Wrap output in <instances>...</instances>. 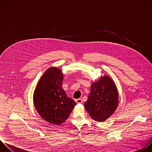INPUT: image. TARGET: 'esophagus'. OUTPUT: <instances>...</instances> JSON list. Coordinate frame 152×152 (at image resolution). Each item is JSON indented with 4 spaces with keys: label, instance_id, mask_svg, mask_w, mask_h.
Instances as JSON below:
<instances>
[{
    "label": "esophagus",
    "instance_id": "1",
    "mask_svg": "<svg viewBox=\"0 0 152 152\" xmlns=\"http://www.w3.org/2000/svg\"><path fill=\"white\" fill-rule=\"evenodd\" d=\"M76 102L77 103H82V100L81 99H76Z\"/></svg>",
    "mask_w": 152,
    "mask_h": 152
}]
</instances>
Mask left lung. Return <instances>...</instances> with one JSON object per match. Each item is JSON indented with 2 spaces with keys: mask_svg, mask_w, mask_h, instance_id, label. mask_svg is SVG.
<instances>
[{
  "mask_svg": "<svg viewBox=\"0 0 152 152\" xmlns=\"http://www.w3.org/2000/svg\"><path fill=\"white\" fill-rule=\"evenodd\" d=\"M118 104L116 86L109 76L105 75L91 85L90 93L84 106L93 120L102 122L111 116Z\"/></svg>",
  "mask_w": 152,
  "mask_h": 152,
  "instance_id": "obj_1",
  "label": "left lung"
}]
</instances>
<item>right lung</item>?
<instances>
[{
	"instance_id": "add662e5",
	"label": "right lung",
	"mask_w": 152,
	"mask_h": 152,
	"mask_svg": "<svg viewBox=\"0 0 152 152\" xmlns=\"http://www.w3.org/2000/svg\"><path fill=\"white\" fill-rule=\"evenodd\" d=\"M62 80L63 74L59 69L49 68L38 81L34 94V106L39 115L55 125L66 121L76 104L63 90Z\"/></svg>"
}]
</instances>
